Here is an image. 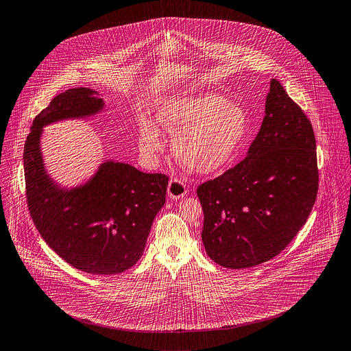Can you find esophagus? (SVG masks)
Instances as JSON below:
<instances>
[{"label":"esophagus","instance_id":"1","mask_svg":"<svg viewBox=\"0 0 351 351\" xmlns=\"http://www.w3.org/2000/svg\"><path fill=\"white\" fill-rule=\"evenodd\" d=\"M188 193L186 184L180 178H171L167 186V194L171 199H180Z\"/></svg>","mask_w":351,"mask_h":351}]
</instances>
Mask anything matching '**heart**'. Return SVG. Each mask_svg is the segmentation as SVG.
<instances>
[{
	"instance_id": "heart-1",
	"label": "heart",
	"mask_w": 351,
	"mask_h": 351,
	"mask_svg": "<svg viewBox=\"0 0 351 351\" xmlns=\"http://www.w3.org/2000/svg\"><path fill=\"white\" fill-rule=\"evenodd\" d=\"M158 122L173 136V153L189 170L212 174L223 169L243 146L250 121L245 110L215 93L181 96L158 111ZM139 147L147 157L163 150L158 128L145 125Z\"/></svg>"
}]
</instances>
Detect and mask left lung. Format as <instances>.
Returning a JSON list of instances; mask_svg holds the SVG:
<instances>
[{
	"mask_svg": "<svg viewBox=\"0 0 351 351\" xmlns=\"http://www.w3.org/2000/svg\"><path fill=\"white\" fill-rule=\"evenodd\" d=\"M318 184L313 126L272 79L265 117L247 157L197 188L206 254L232 269L279 255L307 221Z\"/></svg>",
	"mask_w": 351,
	"mask_h": 351,
	"instance_id": "8db88e82",
	"label": "left lung"
}]
</instances>
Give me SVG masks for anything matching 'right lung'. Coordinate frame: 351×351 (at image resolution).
Instances as JSON below:
<instances>
[{
  "label": "right lung",
  "mask_w": 351,
  "mask_h": 351,
  "mask_svg": "<svg viewBox=\"0 0 351 351\" xmlns=\"http://www.w3.org/2000/svg\"><path fill=\"white\" fill-rule=\"evenodd\" d=\"M97 95L84 87L66 90L34 118L23 157L25 193L33 223L52 251L87 274L112 275L141 258L169 177L107 160L87 184L71 191L49 178L40 152L43 128L100 112L104 101Z\"/></svg>",
  "instance_id": "right-lung-1"
}]
</instances>
